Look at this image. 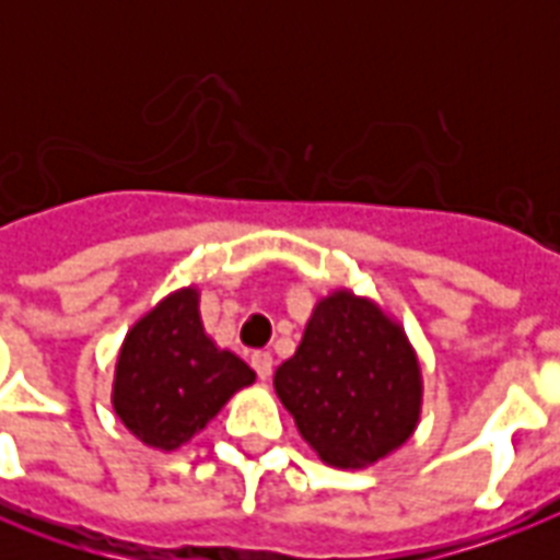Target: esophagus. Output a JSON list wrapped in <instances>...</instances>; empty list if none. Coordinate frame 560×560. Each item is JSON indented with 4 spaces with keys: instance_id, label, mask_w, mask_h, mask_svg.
I'll return each mask as SVG.
<instances>
[{
    "instance_id": "esophagus-1",
    "label": "esophagus",
    "mask_w": 560,
    "mask_h": 560,
    "mask_svg": "<svg viewBox=\"0 0 560 560\" xmlns=\"http://www.w3.org/2000/svg\"><path fill=\"white\" fill-rule=\"evenodd\" d=\"M253 369L258 372V377H261V381H267V377L272 374V354H270V351H255Z\"/></svg>"
}]
</instances>
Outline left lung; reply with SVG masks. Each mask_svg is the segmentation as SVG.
<instances>
[{"label": "left lung", "instance_id": "8db88e82", "mask_svg": "<svg viewBox=\"0 0 560 560\" xmlns=\"http://www.w3.org/2000/svg\"><path fill=\"white\" fill-rule=\"evenodd\" d=\"M272 386L302 439L334 468L374 465L407 442L421 416V366L407 334L351 290L316 302Z\"/></svg>", "mask_w": 560, "mask_h": 560}]
</instances>
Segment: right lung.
<instances>
[{
	"instance_id": "obj_1",
	"label": "right lung",
	"mask_w": 560,
	"mask_h": 560,
	"mask_svg": "<svg viewBox=\"0 0 560 560\" xmlns=\"http://www.w3.org/2000/svg\"><path fill=\"white\" fill-rule=\"evenodd\" d=\"M253 381L255 372L244 360L218 349L202 331L197 288H183L127 331L113 409L139 442L177 451Z\"/></svg>"
}]
</instances>
